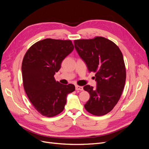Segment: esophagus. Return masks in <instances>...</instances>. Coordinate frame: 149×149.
<instances>
[{"mask_svg":"<svg viewBox=\"0 0 149 149\" xmlns=\"http://www.w3.org/2000/svg\"><path fill=\"white\" fill-rule=\"evenodd\" d=\"M76 90V91H83V86H79L76 85L75 86Z\"/></svg>","mask_w":149,"mask_h":149,"instance_id":"1","label":"esophagus"}]
</instances>
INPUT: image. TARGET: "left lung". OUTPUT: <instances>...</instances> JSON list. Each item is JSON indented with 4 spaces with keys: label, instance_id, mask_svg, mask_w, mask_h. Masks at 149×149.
<instances>
[{
    "label": "left lung",
    "instance_id": "left-lung-1",
    "mask_svg": "<svg viewBox=\"0 0 149 149\" xmlns=\"http://www.w3.org/2000/svg\"><path fill=\"white\" fill-rule=\"evenodd\" d=\"M74 47L89 72L95 74L94 89L86 85L83 89L90 94L84 105L94 116H103L113 109L124 88L126 71L123 53L119 47L104 37L76 40Z\"/></svg>",
    "mask_w": 149,
    "mask_h": 149
}]
</instances>
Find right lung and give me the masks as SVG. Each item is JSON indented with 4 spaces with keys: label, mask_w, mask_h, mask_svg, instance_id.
Masks as SVG:
<instances>
[{
    "label": "right lung",
    "mask_w": 149,
    "mask_h": 149,
    "mask_svg": "<svg viewBox=\"0 0 149 149\" xmlns=\"http://www.w3.org/2000/svg\"><path fill=\"white\" fill-rule=\"evenodd\" d=\"M73 49L71 40L46 38L33 44L24 56L22 71L25 91L35 109L44 116L61 113L67 95L75 90L74 85L60 84L54 78Z\"/></svg>",
    "instance_id": "add662e5"
}]
</instances>
